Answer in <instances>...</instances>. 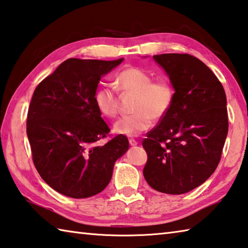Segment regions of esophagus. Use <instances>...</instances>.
Returning <instances> with one entry per match:
<instances>
[{"instance_id": "obj_1", "label": "esophagus", "mask_w": 248, "mask_h": 248, "mask_svg": "<svg viewBox=\"0 0 248 248\" xmlns=\"http://www.w3.org/2000/svg\"><path fill=\"white\" fill-rule=\"evenodd\" d=\"M129 144H130V145H132V146H134V145H137V144H138V141H137V140H134V139H129Z\"/></svg>"}]
</instances>
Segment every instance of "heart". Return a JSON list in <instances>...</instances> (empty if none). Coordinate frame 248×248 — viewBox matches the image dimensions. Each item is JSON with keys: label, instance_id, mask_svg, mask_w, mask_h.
I'll return each mask as SVG.
<instances>
[{"label": "heart", "instance_id": "1", "mask_svg": "<svg viewBox=\"0 0 248 248\" xmlns=\"http://www.w3.org/2000/svg\"><path fill=\"white\" fill-rule=\"evenodd\" d=\"M116 89L123 94H136L134 114L116 121L114 131L121 136L137 137L148 130L151 120H161L169 114L175 99V90L166 79L153 81L152 74L136 66L121 71L115 78ZM96 108L106 118H114L119 110V97L108 86L98 87L94 93Z\"/></svg>", "mask_w": 248, "mask_h": 248}]
</instances>
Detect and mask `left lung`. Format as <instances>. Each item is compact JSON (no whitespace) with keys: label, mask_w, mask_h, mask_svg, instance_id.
Listing matches in <instances>:
<instances>
[{"label":"left lung","mask_w":248,"mask_h":248,"mask_svg":"<svg viewBox=\"0 0 248 248\" xmlns=\"http://www.w3.org/2000/svg\"><path fill=\"white\" fill-rule=\"evenodd\" d=\"M153 58L169 74L175 99L142 142L148 154L143 175L159 192L186 194L219 165L229 130L226 95L215 73L191 54Z\"/></svg>","instance_id":"left-lung-1"}]
</instances>
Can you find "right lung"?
<instances>
[{
  "mask_svg": "<svg viewBox=\"0 0 248 248\" xmlns=\"http://www.w3.org/2000/svg\"><path fill=\"white\" fill-rule=\"evenodd\" d=\"M71 58L41 81L27 114L32 162L46 183L71 198H89L107 187L115 162L127 152V137L104 145L110 129L96 108L102 75L123 62Z\"/></svg>",
  "mask_w": 248,
  "mask_h": 248,
  "instance_id": "right-lung-1",
  "label": "right lung"
}]
</instances>
